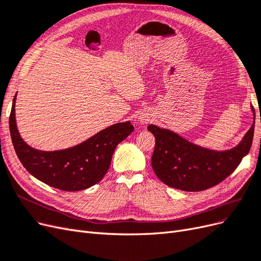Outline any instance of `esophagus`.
I'll return each instance as SVG.
<instances>
[{
	"label": "esophagus",
	"mask_w": 261,
	"mask_h": 261,
	"mask_svg": "<svg viewBox=\"0 0 261 261\" xmlns=\"http://www.w3.org/2000/svg\"><path fill=\"white\" fill-rule=\"evenodd\" d=\"M139 119H140L141 123H146V122L149 121V117H147V116H142V115H141V117H140Z\"/></svg>",
	"instance_id": "34e87169"
}]
</instances>
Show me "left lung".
Returning a JSON list of instances; mask_svg holds the SVG:
<instances>
[{"label":"left lung","instance_id":"obj_1","mask_svg":"<svg viewBox=\"0 0 261 261\" xmlns=\"http://www.w3.org/2000/svg\"><path fill=\"white\" fill-rule=\"evenodd\" d=\"M147 129L156 139L152 167L158 179L174 189L198 192L217 186L237 169L251 147L255 121L237 146L221 152L193 144L154 124Z\"/></svg>","mask_w":261,"mask_h":261}]
</instances>
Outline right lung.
Wrapping results in <instances>:
<instances>
[{"instance_id":"right-lung-1","label":"right lung","mask_w":261,"mask_h":261,"mask_svg":"<svg viewBox=\"0 0 261 261\" xmlns=\"http://www.w3.org/2000/svg\"><path fill=\"white\" fill-rule=\"evenodd\" d=\"M16 95L10 115L12 142L20 163L35 178L63 191H81L103 179L111 166L116 146L134 130L130 121L119 122L96 133L80 144L54 152L29 146L17 129Z\"/></svg>"}]
</instances>
